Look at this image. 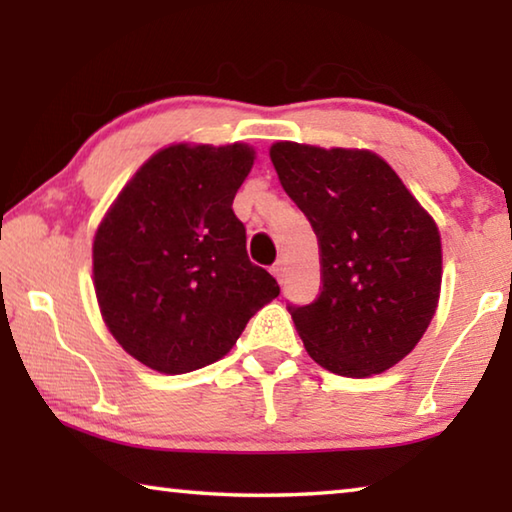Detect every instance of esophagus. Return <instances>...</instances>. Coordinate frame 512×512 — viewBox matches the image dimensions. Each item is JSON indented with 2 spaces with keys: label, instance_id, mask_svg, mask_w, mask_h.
<instances>
[{
  "label": "esophagus",
  "instance_id": "34e87169",
  "mask_svg": "<svg viewBox=\"0 0 512 512\" xmlns=\"http://www.w3.org/2000/svg\"><path fill=\"white\" fill-rule=\"evenodd\" d=\"M284 271H287V268H284V262L282 259H277V262L271 266V273L277 277V280H284Z\"/></svg>",
  "mask_w": 512,
  "mask_h": 512
}]
</instances>
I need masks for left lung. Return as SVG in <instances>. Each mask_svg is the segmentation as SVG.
Masks as SVG:
<instances>
[{"label":"left lung","instance_id":"8db88e82","mask_svg":"<svg viewBox=\"0 0 512 512\" xmlns=\"http://www.w3.org/2000/svg\"><path fill=\"white\" fill-rule=\"evenodd\" d=\"M271 160L318 237L323 291L309 305H289L309 357L357 379L393 368L436 314V223L370 151L277 142Z\"/></svg>","mask_w":512,"mask_h":512}]
</instances>
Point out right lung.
Masks as SVG:
<instances>
[{
	"label": "right lung",
	"mask_w": 512,
	"mask_h": 512,
	"mask_svg": "<svg viewBox=\"0 0 512 512\" xmlns=\"http://www.w3.org/2000/svg\"><path fill=\"white\" fill-rule=\"evenodd\" d=\"M255 162L248 144H173L146 160L92 246L94 291L110 334L131 357L183 375L232 350L280 296L246 253L237 189Z\"/></svg>",
	"instance_id": "obj_1"
}]
</instances>
